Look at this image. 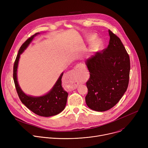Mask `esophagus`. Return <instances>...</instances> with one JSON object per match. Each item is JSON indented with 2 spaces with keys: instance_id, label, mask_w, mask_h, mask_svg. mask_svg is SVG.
<instances>
[{
  "instance_id": "obj_1",
  "label": "esophagus",
  "mask_w": 148,
  "mask_h": 148,
  "mask_svg": "<svg viewBox=\"0 0 148 148\" xmlns=\"http://www.w3.org/2000/svg\"><path fill=\"white\" fill-rule=\"evenodd\" d=\"M84 67V66H83V64H79L77 65L76 67L74 68V69L73 70H72V71L71 72V74L73 76V78L75 79V81L73 83V84L71 86V87L70 88L72 90H74L76 89V88H77V81L76 79L77 78V75L79 73V72L82 70Z\"/></svg>"
}]
</instances>
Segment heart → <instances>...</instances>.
Instances as JSON below:
<instances>
[{
	"label": "heart",
	"instance_id": "obj_1",
	"mask_svg": "<svg viewBox=\"0 0 148 148\" xmlns=\"http://www.w3.org/2000/svg\"><path fill=\"white\" fill-rule=\"evenodd\" d=\"M95 38V37H91V40H94ZM101 46V42H100V41H97V43L94 45V47H93V49H94V50L98 49H99V48H100Z\"/></svg>",
	"mask_w": 148,
	"mask_h": 148
}]
</instances>
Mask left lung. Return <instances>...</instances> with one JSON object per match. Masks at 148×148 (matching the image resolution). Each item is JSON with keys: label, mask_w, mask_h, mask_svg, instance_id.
I'll return each instance as SVG.
<instances>
[{"label": "left lung", "mask_w": 148, "mask_h": 148, "mask_svg": "<svg viewBox=\"0 0 148 148\" xmlns=\"http://www.w3.org/2000/svg\"><path fill=\"white\" fill-rule=\"evenodd\" d=\"M110 39L107 49L97 52L86 61L90 73L86 84L87 106L102 112L119 102L127 90L130 73V59L120 38L108 30Z\"/></svg>", "instance_id": "obj_1"}]
</instances>
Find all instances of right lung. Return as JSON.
<instances>
[{"label":"right lung","mask_w":148,"mask_h":148,"mask_svg":"<svg viewBox=\"0 0 148 148\" xmlns=\"http://www.w3.org/2000/svg\"><path fill=\"white\" fill-rule=\"evenodd\" d=\"M38 34L40 33H37L31 36L20 47L13 66V80L18 97L25 106L39 116L49 117L58 114L66 107L68 93L61 86L63 73L61 74L51 90L46 94L40 97L26 95L20 88L17 78V67L20 54L29 46L34 37Z\"/></svg>","instance_id":"right-lung-1"}]
</instances>
